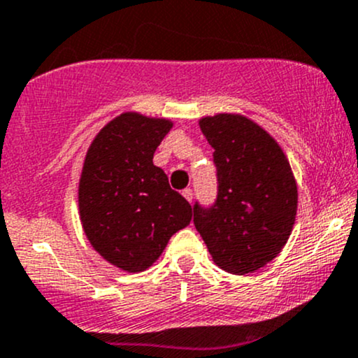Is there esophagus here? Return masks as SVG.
<instances>
[{
    "label": "esophagus",
    "instance_id": "1",
    "mask_svg": "<svg viewBox=\"0 0 358 358\" xmlns=\"http://www.w3.org/2000/svg\"><path fill=\"white\" fill-rule=\"evenodd\" d=\"M182 194H183V197L187 199V201L192 202V197H194V192H192V189H185L182 192Z\"/></svg>",
    "mask_w": 358,
    "mask_h": 358
}]
</instances>
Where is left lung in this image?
I'll list each match as a JSON object with an SVG mask.
<instances>
[{"label":"left lung","mask_w":358,"mask_h":358,"mask_svg":"<svg viewBox=\"0 0 358 358\" xmlns=\"http://www.w3.org/2000/svg\"><path fill=\"white\" fill-rule=\"evenodd\" d=\"M214 149L217 194L194 204V224L221 269L247 274L273 261L287 243L296 214V183L273 137L240 115L199 122Z\"/></svg>","instance_id":"left-lung-1"}]
</instances>
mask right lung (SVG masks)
<instances>
[{
  "instance_id": "add662e5",
  "label": "right lung",
  "mask_w": 358,
  "mask_h": 358,
  "mask_svg": "<svg viewBox=\"0 0 358 358\" xmlns=\"http://www.w3.org/2000/svg\"><path fill=\"white\" fill-rule=\"evenodd\" d=\"M168 120L125 113L90 144L78 185L80 220L90 245L116 268L141 273L192 220L185 197L154 166Z\"/></svg>"
}]
</instances>
